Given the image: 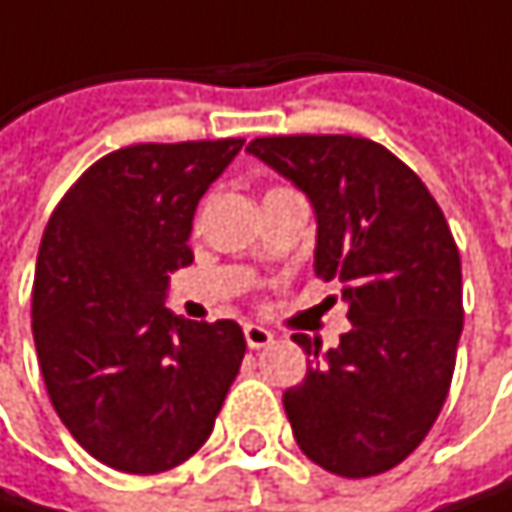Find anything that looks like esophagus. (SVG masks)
<instances>
[{
    "mask_svg": "<svg viewBox=\"0 0 512 512\" xmlns=\"http://www.w3.org/2000/svg\"><path fill=\"white\" fill-rule=\"evenodd\" d=\"M244 340H247L250 349H265L274 340V334L268 328H262V325H244Z\"/></svg>",
    "mask_w": 512,
    "mask_h": 512,
    "instance_id": "obj_1",
    "label": "esophagus"
}]
</instances>
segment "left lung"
I'll return each instance as SVG.
<instances>
[{"instance_id":"obj_1","label":"left lung","mask_w":512,"mask_h":512,"mask_svg":"<svg viewBox=\"0 0 512 512\" xmlns=\"http://www.w3.org/2000/svg\"><path fill=\"white\" fill-rule=\"evenodd\" d=\"M253 157L313 205V271L343 283L349 334L313 355L283 393L307 459L340 477L399 465L432 429L462 334V265L426 184L384 145L361 136H262Z\"/></svg>"}]
</instances>
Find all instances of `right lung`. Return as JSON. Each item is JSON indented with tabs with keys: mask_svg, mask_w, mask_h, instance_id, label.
<instances>
[{
	"mask_svg": "<svg viewBox=\"0 0 512 512\" xmlns=\"http://www.w3.org/2000/svg\"><path fill=\"white\" fill-rule=\"evenodd\" d=\"M244 139L128 145L56 205L38 250L32 334L50 402L104 465L160 474L193 456L235 382L247 343L232 319L166 310L202 193Z\"/></svg>",
	"mask_w": 512,
	"mask_h": 512,
	"instance_id": "add662e5",
	"label": "right lung"
}]
</instances>
